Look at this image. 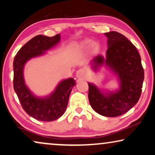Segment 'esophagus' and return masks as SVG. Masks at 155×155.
<instances>
[{"label": "esophagus", "mask_w": 155, "mask_h": 155, "mask_svg": "<svg viewBox=\"0 0 155 155\" xmlns=\"http://www.w3.org/2000/svg\"><path fill=\"white\" fill-rule=\"evenodd\" d=\"M76 76L78 78H83L86 76V71L84 69H80L77 71Z\"/></svg>", "instance_id": "obj_1"}]
</instances>
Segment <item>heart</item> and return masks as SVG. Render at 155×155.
<instances>
[{
	"instance_id": "obj_1",
	"label": "heart",
	"mask_w": 155,
	"mask_h": 155,
	"mask_svg": "<svg viewBox=\"0 0 155 155\" xmlns=\"http://www.w3.org/2000/svg\"><path fill=\"white\" fill-rule=\"evenodd\" d=\"M92 47L93 51H97L98 49V46L94 45V44L93 43L92 41H91L90 39L84 40V41H82L80 42H78V43H75L73 44V49L76 52L78 53H83L86 51L88 49L90 46Z\"/></svg>"
}]
</instances>
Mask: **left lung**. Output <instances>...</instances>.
<instances>
[{"mask_svg":"<svg viewBox=\"0 0 155 155\" xmlns=\"http://www.w3.org/2000/svg\"><path fill=\"white\" fill-rule=\"evenodd\" d=\"M106 57L98 55L91 61L92 68L97 71L102 65L113 72L119 81L116 91L101 90L88 82V98L97 113L107 117L122 115L134 107L141 95L144 70L141 58L135 46L121 34L109 31Z\"/></svg>","mask_w":155,"mask_h":155,"instance_id":"1","label":"left lung"}]
</instances>
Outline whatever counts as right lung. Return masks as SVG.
Here are the masks:
<instances>
[{
	"instance_id": "right-lung-1",
	"label": "right lung",
	"mask_w": 155,
	"mask_h": 155,
	"mask_svg": "<svg viewBox=\"0 0 155 155\" xmlns=\"http://www.w3.org/2000/svg\"><path fill=\"white\" fill-rule=\"evenodd\" d=\"M61 41V35L52 37L37 35L27 42L17 53L13 61V87L25 112L41 121H52L65 113L72 89L75 85L73 78L59 82L54 92L48 96L39 97L31 92L24 79V67L30 59L43 56L46 51L54 47Z\"/></svg>"
}]
</instances>
